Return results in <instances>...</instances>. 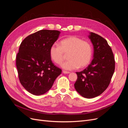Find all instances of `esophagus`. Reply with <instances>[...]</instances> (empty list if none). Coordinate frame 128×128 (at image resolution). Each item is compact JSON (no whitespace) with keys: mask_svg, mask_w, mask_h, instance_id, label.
Instances as JSON below:
<instances>
[{"mask_svg":"<svg viewBox=\"0 0 128 128\" xmlns=\"http://www.w3.org/2000/svg\"><path fill=\"white\" fill-rule=\"evenodd\" d=\"M62 72H63L64 74H69V73H70V72H69L65 71V70H63V71H62Z\"/></svg>","mask_w":128,"mask_h":128,"instance_id":"1","label":"esophagus"}]
</instances>
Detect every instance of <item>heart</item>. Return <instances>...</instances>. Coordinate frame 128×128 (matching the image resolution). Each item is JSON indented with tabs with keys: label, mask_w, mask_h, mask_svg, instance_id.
<instances>
[{
	"label": "heart",
	"mask_w": 128,
	"mask_h": 128,
	"mask_svg": "<svg viewBox=\"0 0 128 128\" xmlns=\"http://www.w3.org/2000/svg\"><path fill=\"white\" fill-rule=\"evenodd\" d=\"M60 46L53 44L50 48L51 59L58 64H60L68 53L69 59L61 64L65 70H75L79 67L84 68L90 62L92 56V45L88 41L78 37L72 36L61 40Z\"/></svg>",
	"instance_id": "b5f03b06"
}]
</instances>
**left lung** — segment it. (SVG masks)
<instances>
[{
	"label": "left lung",
	"mask_w": 128,
	"mask_h": 128,
	"mask_svg": "<svg viewBox=\"0 0 128 128\" xmlns=\"http://www.w3.org/2000/svg\"><path fill=\"white\" fill-rule=\"evenodd\" d=\"M94 46V59L83 71L76 72L75 90L86 98L96 97L108 88L115 70V60L107 40L102 36L90 32Z\"/></svg>",
	"instance_id": "8db88e82"
}]
</instances>
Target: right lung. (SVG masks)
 I'll return each mask as SVG.
<instances>
[{
    "instance_id": "right-lung-1",
    "label": "right lung",
    "mask_w": 128,
    "mask_h": 128,
    "mask_svg": "<svg viewBox=\"0 0 128 128\" xmlns=\"http://www.w3.org/2000/svg\"><path fill=\"white\" fill-rule=\"evenodd\" d=\"M60 34L58 30H41L26 37L20 44L16 58L19 80L34 95L47 92L62 72L50 56V48Z\"/></svg>"
}]
</instances>
